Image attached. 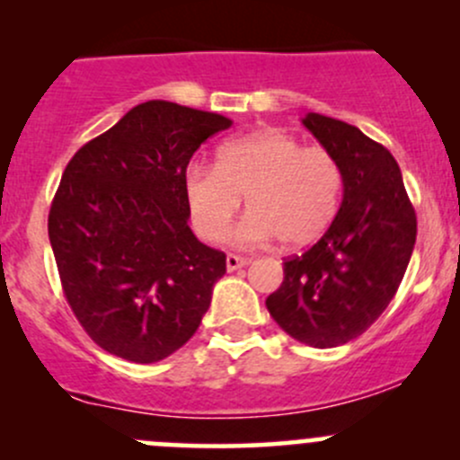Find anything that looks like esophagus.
Returning a JSON list of instances; mask_svg holds the SVG:
<instances>
[{
	"mask_svg": "<svg viewBox=\"0 0 460 460\" xmlns=\"http://www.w3.org/2000/svg\"><path fill=\"white\" fill-rule=\"evenodd\" d=\"M249 262H252V260L235 256V253H229V256H226V269H229V271H235V269H240V267H247Z\"/></svg>",
	"mask_w": 460,
	"mask_h": 460,
	"instance_id": "obj_1",
	"label": "esophagus"
}]
</instances>
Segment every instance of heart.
Returning a JSON list of instances; mask_svg holds the SVG:
<instances>
[{"label":"heart","instance_id":"obj_1","mask_svg":"<svg viewBox=\"0 0 460 460\" xmlns=\"http://www.w3.org/2000/svg\"><path fill=\"white\" fill-rule=\"evenodd\" d=\"M341 191L336 157L280 128L234 137L217 148L216 166L193 162L182 175L189 217L207 243L226 238L244 196L249 211L235 229L240 244L278 235L285 247H307L332 225Z\"/></svg>","mask_w":460,"mask_h":460}]
</instances>
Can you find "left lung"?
I'll list each match as a JSON object with an SVG mask.
<instances>
[{
  "mask_svg": "<svg viewBox=\"0 0 460 460\" xmlns=\"http://www.w3.org/2000/svg\"><path fill=\"white\" fill-rule=\"evenodd\" d=\"M303 124L341 164L342 202L323 238L285 260L267 309L291 338L329 349L367 332L392 303L414 252L416 213L383 144L320 113Z\"/></svg>",
  "mask_w": 460,
  "mask_h": 460,
  "instance_id": "1",
  "label": "left lung"
}]
</instances>
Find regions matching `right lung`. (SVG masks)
<instances>
[{
	"mask_svg": "<svg viewBox=\"0 0 460 460\" xmlns=\"http://www.w3.org/2000/svg\"><path fill=\"white\" fill-rule=\"evenodd\" d=\"M229 127L225 115L148 100L64 169L50 247L73 314L109 354L157 363L200 327L226 256L193 235L182 175Z\"/></svg>",
	"mask_w": 460,
	"mask_h": 460,
	"instance_id": "add662e5",
	"label": "right lung"
}]
</instances>
